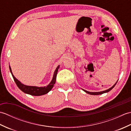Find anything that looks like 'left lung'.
Masks as SVG:
<instances>
[{
	"instance_id": "obj_1",
	"label": "left lung",
	"mask_w": 131,
	"mask_h": 131,
	"mask_svg": "<svg viewBox=\"0 0 131 131\" xmlns=\"http://www.w3.org/2000/svg\"><path fill=\"white\" fill-rule=\"evenodd\" d=\"M118 82V81H117ZM117 82H116V83H115V84L113 85L112 87L110 88L109 89H108V90H105V91H101V92H88L87 91H85L84 90H83V91H84V92H85L86 93H88L90 94H92V95H99V94H103V93H106V92H109L110 91H111L112 90V89L115 87V85H116V83H117Z\"/></svg>"
}]
</instances>
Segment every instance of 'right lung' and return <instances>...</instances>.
Masks as SVG:
<instances>
[{
  "label": "right lung",
  "instance_id": "obj_1",
  "mask_svg": "<svg viewBox=\"0 0 131 131\" xmlns=\"http://www.w3.org/2000/svg\"><path fill=\"white\" fill-rule=\"evenodd\" d=\"M59 68H60V65H58L57 67V68L56 69V70L54 72L53 77V78H52V80H51V83H50L48 85L44 86V87H36V86H29V85H26L23 84V83H21L16 78L15 76L13 75L10 66H9V70L11 74H12V75L13 78V79L15 80L16 85H17V87L20 89L22 91L24 92V93H25L26 94H30V95L38 96H41V95H43V94H47L52 90V88L53 87V85L56 83L57 74Z\"/></svg>",
  "mask_w": 131,
  "mask_h": 131
}]
</instances>
